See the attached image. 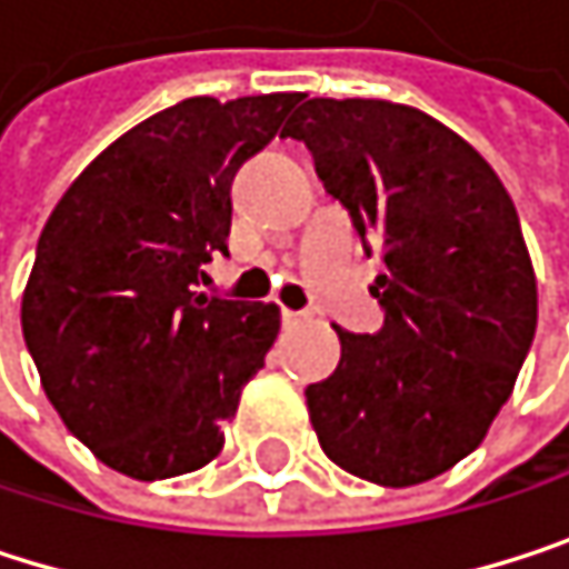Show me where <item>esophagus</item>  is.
Returning a JSON list of instances; mask_svg holds the SVG:
<instances>
[{"mask_svg": "<svg viewBox=\"0 0 569 569\" xmlns=\"http://www.w3.org/2000/svg\"><path fill=\"white\" fill-rule=\"evenodd\" d=\"M282 320H287V323H307L310 313H303V310H282Z\"/></svg>", "mask_w": 569, "mask_h": 569, "instance_id": "esophagus-1", "label": "esophagus"}]
</instances>
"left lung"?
<instances>
[{"mask_svg": "<svg viewBox=\"0 0 569 569\" xmlns=\"http://www.w3.org/2000/svg\"><path fill=\"white\" fill-rule=\"evenodd\" d=\"M282 136L307 142L387 266L373 287L383 327H337L340 367L307 387L320 447L380 487L433 480L483 443L537 333L513 199L463 136L413 106L310 99Z\"/></svg>", "mask_w": 569, "mask_h": 569, "instance_id": "1", "label": "left lung"}]
</instances>
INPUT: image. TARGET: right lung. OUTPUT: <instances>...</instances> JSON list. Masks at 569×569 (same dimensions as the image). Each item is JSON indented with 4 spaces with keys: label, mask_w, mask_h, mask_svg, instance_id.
Segmentation results:
<instances>
[{
    "label": "right lung",
    "mask_w": 569,
    "mask_h": 569,
    "mask_svg": "<svg viewBox=\"0 0 569 569\" xmlns=\"http://www.w3.org/2000/svg\"><path fill=\"white\" fill-rule=\"evenodd\" d=\"M300 99H182L106 146L42 226L26 347L69 433L132 480L219 457L222 423L279 333L276 303L206 297L196 282L229 252L236 169Z\"/></svg>",
    "instance_id": "obj_1"
}]
</instances>
